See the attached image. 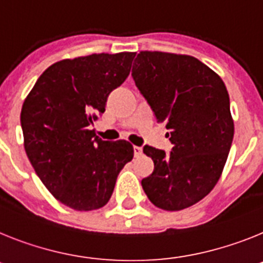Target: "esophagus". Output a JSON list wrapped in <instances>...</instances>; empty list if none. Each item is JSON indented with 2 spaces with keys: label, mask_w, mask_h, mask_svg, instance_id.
Instances as JSON below:
<instances>
[{
  "label": "esophagus",
  "mask_w": 263,
  "mask_h": 263,
  "mask_svg": "<svg viewBox=\"0 0 263 263\" xmlns=\"http://www.w3.org/2000/svg\"><path fill=\"white\" fill-rule=\"evenodd\" d=\"M134 155L135 157H140L143 155V148L138 147V145H135L134 147Z\"/></svg>",
  "instance_id": "34e87169"
}]
</instances>
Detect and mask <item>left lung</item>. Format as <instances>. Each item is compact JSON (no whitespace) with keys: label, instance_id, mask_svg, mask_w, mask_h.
<instances>
[{"label":"left lung","instance_id":"8db88e82","mask_svg":"<svg viewBox=\"0 0 263 263\" xmlns=\"http://www.w3.org/2000/svg\"><path fill=\"white\" fill-rule=\"evenodd\" d=\"M132 78L173 144L170 155L143 148L155 168L141 186L160 209L192 206L216 186L232 147L234 123L225 83L195 57L163 51H140Z\"/></svg>","mask_w":263,"mask_h":263}]
</instances>
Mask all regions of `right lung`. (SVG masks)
<instances>
[{
    "mask_svg": "<svg viewBox=\"0 0 263 263\" xmlns=\"http://www.w3.org/2000/svg\"><path fill=\"white\" fill-rule=\"evenodd\" d=\"M135 52L63 59L38 78L22 106L24 145L54 197L75 211L104 206L134 157L128 141H104L90 125L131 71Z\"/></svg>",
    "mask_w": 263,
    "mask_h": 263,
    "instance_id": "obj_1",
    "label": "right lung"
}]
</instances>
